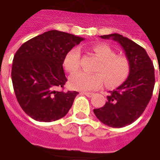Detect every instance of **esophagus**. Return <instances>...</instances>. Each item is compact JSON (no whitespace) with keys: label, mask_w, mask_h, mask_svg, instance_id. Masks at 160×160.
<instances>
[{"label":"esophagus","mask_w":160,"mask_h":160,"mask_svg":"<svg viewBox=\"0 0 160 160\" xmlns=\"http://www.w3.org/2000/svg\"><path fill=\"white\" fill-rule=\"evenodd\" d=\"M82 94H85L88 97H92L94 95V93H91V92H82Z\"/></svg>","instance_id":"obj_1"}]
</instances>
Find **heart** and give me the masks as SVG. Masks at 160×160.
I'll return each instance as SVG.
<instances>
[{"label":"heart","mask_w":160,"mask_h":160,"mask_svg":"<svg viewBox=\"0 0 160 160\" xmlns=\"http://www.w3.org/2000/svg\"><path fill=\"white\" fill-rule=\"evenodd\" d=\"M93 51L100 60L94 68L96 73L89 74L79 72L69 80L71 88L77 90H93L100 88L104 80L107 86L113 87L123 82L129 75V62L126 57L116 55V53L107 44H98ZM80 49L74 48L66 53L64 67L69 73H74L80 68Z\"/></svg>","instance_id":"b5f03b06"}]
</instances>
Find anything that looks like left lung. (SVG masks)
Returning <instances> with one entry per match:
<instances>
[{
	"mask_svg": "<svg viewBox=\"0 0 160 160\" xmlns=\"http://www.w3.org/2000/svg\"><path fill=\"white\" fill-rule=\"evenodd\" d=\"M116 41L122 46L129 62V77L117 89L109 91L107 101L94 112L101 122L122 128L135 122L143 113L154 88V67L146 50L119 34L101 36Z\"/></svg>",
	"mask_w": 160,
	"mask_h": 160,
	"instance_id": "8db88e82",
	"label": "left lung"
}]
</instances>
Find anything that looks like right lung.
I'll list each match as a JSON object with an SVG mask.
<instances>
[{"label":"right lung","mask_w":160,"mask_h":160,"mask_svg":"<svg viewBox=\"0 0 160 160\" xmlns=\"http://www.w3.org/2000/svg\"><path fill=\"white\" fill-rule=\"evenodd\" d=\"M84 39L62 31H47L24 42L15 53L12 81L18 104L31 118L51 122L65 117L78 92L63 90L67 82L66 53Z\"/></svg>","instance_id":"1"}]
</instances>
